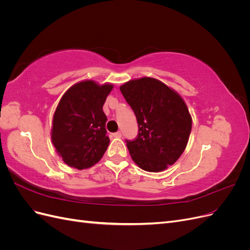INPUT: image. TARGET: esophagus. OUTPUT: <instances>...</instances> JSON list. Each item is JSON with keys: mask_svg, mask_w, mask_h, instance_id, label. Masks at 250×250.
<instances>
[{"mask_svg": "<svg viewBox=\"0 0 250 250\" xmlns=\"http://www.w3.org/2000/svg\"><path fill=\"white\" fill-rule=\"evenodd\" d=\"M112 137H113V138H121V137H122V132H121V131L113 132V133H112Z\"/></svg>", "mask_w": 250, "mask_h": 250, "instance_id": "34e87169", "label": "esophagus"}]
</instances>
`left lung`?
<instances>
[{
    "mask_svg": "<svg viewBox=\"0 0 250 250\" xmlns=\"http://www.w3.org/2000/svg\"><path fill=\"white\" fill-rule=\"evenodd\" d=\"M138 121L134 140H126L133 162L149 172H160L183 154L192 118L181 97L163 82L144 77L120 86Z\"/></svg>",
    "mask_w": 250,
    "mask_h": 250,
    "instance_id": "8db88e82",
    "label": "left lung"
}]
</instances>
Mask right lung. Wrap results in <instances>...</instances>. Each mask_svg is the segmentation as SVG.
I'll list each match as a JSON object with an SVG mask.
<instances>
[{"instance_id": "1", "label": "right lung", "mask_w": 250, "mask_h": 250, "mask_svg": "<svg viewBox=\"0 0 250 250\" xmlns=\"http://www.w3.org/2000/svg\"><path fill=\"white\" fill-rule=\"evenodd\" d=\"M111 89V84L87 80L67 89L60 100L53 118L52 142L70 167L87 169L106 151L107 118L102 107Z\"/></svg>"}]
</instances>
